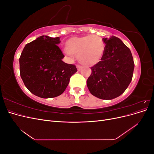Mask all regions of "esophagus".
Segmentation results:
<instances>
[{"label":"esophagus","mask_w":154,"mask_h":154,"mask_svg":"<svg viewBox=\"0 0 154 154\" xmlns=\"http://www.w3.org/2000/svg\"><path fill=\"white\" fill-rule=\"evenodd\" d=\"M76 68H77V69H78V71H80V70L82 69V67L80 66H78V65H77V66H76Z\"/></svg>","instance_id":"34e87169"}]
</instances>
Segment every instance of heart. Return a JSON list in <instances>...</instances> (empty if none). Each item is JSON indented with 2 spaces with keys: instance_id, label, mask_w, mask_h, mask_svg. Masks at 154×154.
<instances>
[{
  "instance_id": "heart-1",
  "label": "heart",
  "mask_w": 154,
  "mask_h": 154,
  "mask_svg": "<svg viewBox=\"0 0 154 154\" xmlns=\"http://www.w3.org/2000/svg\"><path fill=\"white\" fill-rule=\"evenodd\" d=\"M65 53L77 55L78 60L85 66H93L100 63L105 51V44L96 35L72 36L65 44Z\"/></svg>"
}]
</instances>
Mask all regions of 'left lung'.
<instances>
[{"label": "left lung", "instance_id": "8db88e82", "mask_svg": "<svg viewBox=\"0 0 154 154\" xmlns=\"http://www.w3.org/2000/svg\"><path fill=\"white\" fill-rule=\"evenodd\" d=\"M103 40L105 44L103 57L91 67L87 85L93 96L112 100L122 95L131 82L134 63L130 49L118 37L112 36Z\"/></svg>", "mask_w": 154, "mask_h": 154}]
</instances>
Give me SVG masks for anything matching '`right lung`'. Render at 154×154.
<instances>
[{
    "label": "right lung",
    "mask_w": 154,
    "mask_h": 154,
    "mask_svg": "<svg viewBox=\"0 0 154 154\" xmlns=\"http://www.w3.org/2000/svg\"><path fill=\"white\" fill-rule=\"evenodd\" d=\"M60 38L42 35L26 45L19 58L20 72L25 86L42 98L61 95L70 78L77 71L75 66L62 61L58 48Z\"/></svg>",
    "instance_id": "right-lung-1"
}]
</instances>
